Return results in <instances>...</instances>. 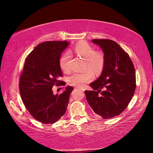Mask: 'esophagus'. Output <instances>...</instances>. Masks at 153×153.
Segmentation results:
<instances>
[{
    "label": "esophagus",
    "instance_id": "34e87169",
    "mask_svg": "<svg viewBox=\"0 0 153 153\" xmlns=\"http://www.w3.org/2000/svg\"><path fill=\"white\" fill-rule=\"evenodd\" d=\"M81 90H82V89H81Z\"/></svg>",
    "mask_w": 153,
    "mask_h": 153
}]
</instances>
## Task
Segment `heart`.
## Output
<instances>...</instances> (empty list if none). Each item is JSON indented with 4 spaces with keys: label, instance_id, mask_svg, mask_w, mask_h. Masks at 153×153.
<instances>
[{
    "label": "heart",
    "instance_id": "1",
    "mask_svg": "<svg viewBox=\"0 0 153 153\" xmlns=\"http://www.w3.org/2000/svg\"><path fill=\"white\" fill-rule=\"evenodd\" d=\"M74 50L75 53L86 60L87 68L92 69L95 74L101 72L105 66V58L101 52L95 51L91 45L87 42H79L76 45ZM70 52H65L59 60V66L64 72H68L70 70ZM93 78L92 71L87 70L83 72H75L68 77V83L71 85L77 87H83L85 84Z\"/></svg>",
    "mask_w": 153,
    "mask_h": 153
}]
</instances>
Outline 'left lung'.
<instances>
[{"mask_svg":"<svg viewBox=\"0 0 153 153\" xmlns=\"http://www.w3.org/2000/svg\"><path fill=\"white\" fill-rule=\"evenodd\" d=\"M92 42L102 48L105 62L99 79L90 84L93 90L85 91V97L95 113L110 119L120 115L134 95V65L116 42L110 39H93Z\"/></svg>","mask_w":153,"mask_h":153,"instance_id":"8db88e82","label":"left lung"}]
</instances>
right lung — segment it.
<instances>
[{"instance_id": "1", "label": "right lung", "mask_w": 153, "mask_h": 153, "mask_svg": "<svg viewBox=\"0 0 153 153\" xmlns=\"http://www.w3.org/2000/svg\"><path fill=\"white\" fill-rule=\"evenodd\" d=\"M67 41H50L39 44L25 58L19 77V89L25 108L43 123L57 122L66 111L71 92L66 87L61 94L54 95L53 87L62 86L64 81L59 60L67 47Z\"/></svg>"}]
</instances>
